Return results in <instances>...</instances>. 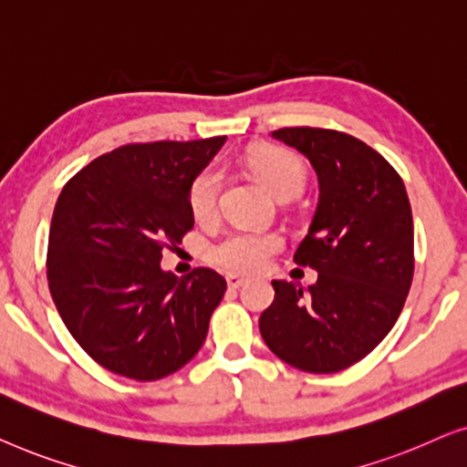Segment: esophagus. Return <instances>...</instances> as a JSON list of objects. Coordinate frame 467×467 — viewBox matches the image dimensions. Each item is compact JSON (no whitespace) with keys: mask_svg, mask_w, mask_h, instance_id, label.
<instances>
[{"mask_svg":"<svg viewBox=\"0 0 467 467\" xmlns=\"http://www.w3.org/2000/svg\"><path fill=\"white\" fill-rule=\"evenodd\" d=\"M226 284H228V287H231V290H236V287H241L243 284H245V279L241 277V275H226Z\"/></svg>","mask_w":467,"mask_h":467,"instance_id":"34e87169","label":"esophagus"}]
</instances>
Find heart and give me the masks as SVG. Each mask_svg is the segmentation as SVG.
Wrapping results in <instances>:
<instances>
[{"instance_id": "heart-1", "label": "heart", "mask_w": 467, "mask_h": 467, "mask_svg": "<svg viewBox=\"0 0 467 467\" xmlns=\"http://www.w3.org/2000/svg\"><path fill=\"white\" fill-rule=\"evenodd\" d=\"M245 167L271 192L275 199L290 201L305 190L306 173L298 156L284 148H252L245 154ZM222 173L205 167L194 175L188 188V205L196 220L212 218L218 205ZM281 249V239L273 233L234 231L222 236L209 249V260L224 271L252 275L268 265L273 254Z\"/></svg>"}]
</instances>
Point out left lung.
Listing matches in <instances>:
<instances>
[{
  "mask_svg": "<svg viewBox=\"0 0 467 467\" xmlns=\"http://www.w3.org/2000/svg\"><path fill=\"white\" fill-rule=\"evenodd\" d=\"M273 137L305 154L319 180V205L294 262L317 271L305 296L275 279L260 334L298 370L330 374L366 358L396 324L415 273V228L402 177L356 137L292 127Z\"/></svg>",
  "mask_w": 467,
  "mask_h": 467,
  "instance_id": "obj_1",
  "label": "left lung"
}]
</instances>
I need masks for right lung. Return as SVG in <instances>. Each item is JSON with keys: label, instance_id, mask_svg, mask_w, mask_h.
<instances>
[{"label": "right lung", "instance_id": "add662e5", "mask_svg": "<svg viewBox=\"0 0 467 467\" xmlns=\"http://www.w3.org/2000/svg\"><path fill=\"white\" fill-rule=\"evenodd\" d=\"M226 137L127 143L78 171L50 222L46 277L76 343L109 372L159 380L205 343L226 279L161 271L192 231L188 188Z\"/></svg>", "mask_w": 467, "mask_h": 467}]
</instances>
